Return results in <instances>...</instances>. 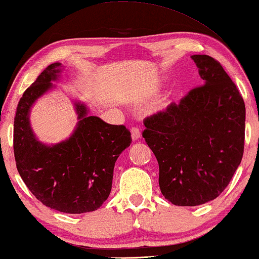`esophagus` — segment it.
<instances>
[{
  "instance_id": "esophagus-1",
  "label": "esophagus",
  "mask_w": 259,
  "mask_h": 259,
  "mask_svg": "<svg viewBox=\"0 0 259 259\" xmlns=\"http://www.w3.org/2000/svg\"><path fill=\"white\" fill-rule=\"evenodd\" d=\"M131 138H133L134 142L140 138V131L138 128H131Z\"/></svg>"
}]
</instances>
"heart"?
<instances>
[{
    "mask_svg": "<svg viewBox=\"0 0 259 259\" xmlns=\"http://www.w3.org/2000/svg\"><path fill=\"white\" fill-rule=\"evenodd\" d=\"M159 82H161V81H159ZM179 95H180V93H179V91L172 93L171 95H168L165 98V100H164V103H163L164 109H167V107H170V106H172L173 104H175L177 97H179Z\"/></svg>",
    "mask_w": 259,
    "mask_h": 259,
    "instance_id": "b5f03b06",
    "label": "heart"
}]
</instances>
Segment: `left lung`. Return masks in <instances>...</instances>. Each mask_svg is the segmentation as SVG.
I'll return each instance as SVG.
<instances>
[{
	"label": "left lung",
	"instance_id": "1",
	"mask_svg": "<svg viewBox=\"0 0 259 259\" xmlns=\"http://www.w3.org/2000/svg\"><path fill=\"white\" fill-rule=\"evenodd\" d=\"M204 84L145 120L143 137L159 166L165 199L197 206L219 197L243 155L246 107L243 98L218 61L192 55Z\"/></svg>",
	"mask_w": 259,
	"mask_h": 259
}]
</instances>
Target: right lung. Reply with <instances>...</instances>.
<instances>
[{"label": "right lung", "instance_id": "obj_1", "mask_svg": "<svg viewBox=\"0 0 259 259\" xmlns=\"http://www.w3.org/2000/svg\"><path fill=\"white\" fill-rule=\"evenodd\" d=\"M59 62L50 64L19 101L13 128L17 168L28 189L48 207L68 214L100 208L110 196L117 157L129 147L130 131L124 125L106 123L89 115L88 107L73 102L78 122L68 139L46 145L30 125L35 102L55 88L62 71Z\"/></svg>", "mask_w": 259, "mask_h": 259}]
</instances>
